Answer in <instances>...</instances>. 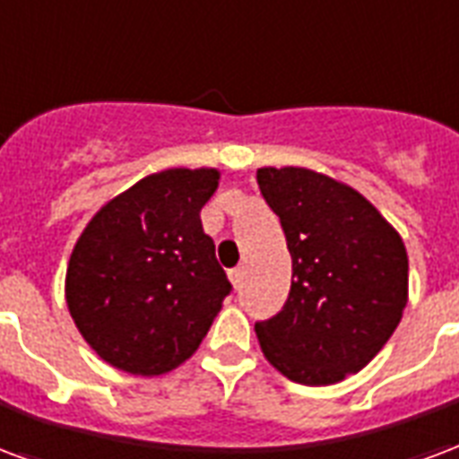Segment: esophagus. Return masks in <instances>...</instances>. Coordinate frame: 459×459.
<instances>
[{
	"instance_id": "34e87169",
	"label": "esophagus",
	"mask_w": 459,
	"mask_h": 459,
	"mask_svg": "<svg viewBox=\"0 0 459 459\" xmlns=\"http://www.w3.org/2000/svg\"><path fill=\"white\" fill-rule=\"evenodd\" d=\"M243 277H246V270H243V267H233V270L229 273L230 284H233L236 290H240V284H243Z\"/></svg>"
}]
</instances>
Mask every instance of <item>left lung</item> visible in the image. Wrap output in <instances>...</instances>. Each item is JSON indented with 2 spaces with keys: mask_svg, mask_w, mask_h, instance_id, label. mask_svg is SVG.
Listing matches in <instances>:
<instances>
[{
  "mask_svg": "<svg viewBox=\"0 0 459 459\" xmlns=\"http://www.w3.org/2000/svg\"><path fill=\"white\" fill-rule=\"evenodd\" d=\"M291 255L287 304L255 324L263 355L307 386L338 385L385 348L409 301L399 230L351 185L307 168H260Z\"/></svg>",
  "mask_w": 459,
  "mask_h": 459,
  "instance_id": "1",
  "label": "left lung"
}]
</instances>
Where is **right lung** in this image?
I'll use <instances>...</instances> for the list:
<instances>
[{"instance_id":"1","label":"right lung","mask_w":459,"mask_h":459,"mask_svg":"<svg viewBox=\"0 0 459 459\" xmlns=\"http://www.w3.org/2000/svg\"><path fill=\"white\" fill-rule=\"evenodd\" d=\"M216 168L148 175L101 206L73 247L65 301L111 368L158 377L189 359L230 291L202 209Z\"/></svg>"}]
</instances>
